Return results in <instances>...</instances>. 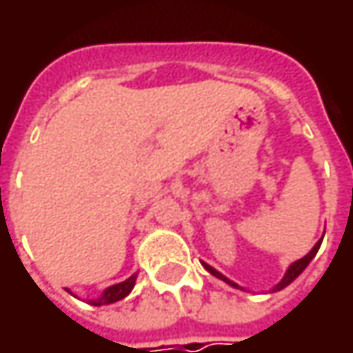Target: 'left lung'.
<instances>
[{
	"label": "left lung",
	"instance_id": "left-lung-1",
	"mask_svg": "<svg viewBox=\"0 0 353 353\" xmlns=\"http://www.w3.org/2000/svg\"><path fill=\"white\" fill-rule=\"evenodd\" d=\"M322 239H324V236L320 237L319 241H316V243H314V248H312V250L308 251V253H306L305 257H301V259H299V261H294V263L289 265V269H287V273H285V275H283V279H281V281H279L277 285H275V287H273V289H271V292L283 291V289H285V287H289V285H291L292 281H294V279L299 277V275H301V273H303V271H305L306 267H308V263H310V261H312V259H314V255H316V253H319V250H320V243H322ZM202 265H204V267H206V271H210V273H212V275H214V277L222 279V281H224V283H228V285H230V287H234V289H241V291H243V287H239V285H237V283H234V281H232V279H228V277H225V275H222V273H220V271H216V269H214V267H212V265L204 263V261H202Z\"/></svg>",
	"mask_w": 353,
	"mask_h": 353
}]
</instances>
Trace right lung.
Returning a JSON list of instances; mask_svg holds the SVG:
<instances>
[{"label":"right lung","instance_id":"right-lung-1","mask_svg":"<svg viewBox=\"0 0 353 353\" xmlns=\"http://www.w3.org/2000/svg\"><path fill=\"white\" fill-rule=\"evenodd\" d=\"M135 281H137V273L135 275H131L125 281H121V283H117V285H112V287H108L105 291L100 294V296H96V299H90L88 303L92 306H103V305H112V303H117V301H121V299H125L129 292L133 291V287H135Z\"/></svg>","mask_w":353,"mask_h":353}]
</instances>
